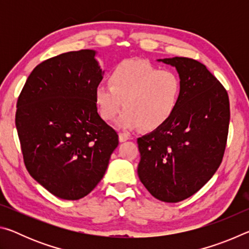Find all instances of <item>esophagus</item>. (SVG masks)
Wrapping results in <instances>:
<instances>
[{"mask_svg": "<svg viewBox=\"0 0 249 249\" xmlns=\"http://www.w3.org/2000/svg\"><path fill=\"white\" fill-rule=\"evenodd\" d=\"M128 140H129V136L126 133H120L119 134V141L121 142H124L128 141Z\"/></svg>", "mask_w": 249, "mask_h": 249, "instance_id": "esophagus-1", "label": "esophagus"}]
</instances>
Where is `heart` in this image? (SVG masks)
<instances>
[{"label":"heart","mask_w":249,"mask_h":249,"mask_svg":"<svg viewBox=\"0 0 249 249\" xmlns=\"http://www.w3.org/2000/svg\"><path fill=\"white\" fill-rule=\"evenodd\" d=\"M181 96L178 74L137 59L120 62L109 74V86L99 83L94 89L100 116L111 121L123 107L117 125L126 129L159 128L175 114Z\"/></svg>","instance_id":"obj_1"}]
</instances>
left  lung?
<instances>
[{"label": "left lung", "instance_id": "left-lung-1", "mask_svg": "<svg viewBox=\"0 0 249 249\" xmlns=\"http://www.w3.org/2000/svg\"><path fill=\"white\" fill-rule=\"evenodd\" d=\"M182 82L178 108L166 124L137 138V174L150 195L176 203L197 192L215 174L224 155L230 101L224 87L201 62L174 57Z\"/></svg>", "mask_w": 249, "mask_h": 249}]
</instances>
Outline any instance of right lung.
<instances>
[{
	"label": "right lung",
	"instance_id": "add662e5",
	"mask_svg": "<svg viewBox=\"0 0 249 249\" xmlns=\"http://www.w3.org/2000/svg\"><path fill=\"white\" fill-rule=\"evenodd\" d=\"M92 49L61 53L32 71L18 100L15 125L24 162L52 195L79 200L93 190L119 145L101 119L94 89L104 71Z\"/></svg>",
	"mask_w": 249,
	"mask_h": 249
}]
</instances>
